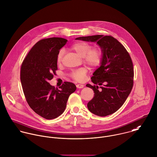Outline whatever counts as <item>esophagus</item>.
Masks as SVG:
<instances>
[{
  "label": "esophagus",
  "mask_w": 157,
  "mask_h": 157,
  "mask_svg": "<svg viewBox=\"0 0 157 157\" xmlns=\"http://www.w3.org/2000/svg\"><path fill=\"white\" fill-rule=\"evenodd\" d=\"M76 86H77V88L80 89V88H83L84 87V85H82V84H77V85H76Z\"/></svg>",
  "instance_id": "34e87169"
}]
</instances>
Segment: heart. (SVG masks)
<instances>
[{
	"mask_svg": "<svg viewBox=\"0 0 157 157\" xmlns=\"http://www.w3.org/2000/svg\"><path fill=\"white\" fill-rule=\"evenodd\" d=\"M71 49L75 51L78 55L83 58V61L90 67H96L98 66L102 58V51L99 48H93L90 44L84 42H78L71 46ZM64 55V50L61 49L57 56V61L59 63L61 61ZM87 73L85 68H80L73 71L71 73V76L74 80L81 82L83 81Z\"/></svg>",
	"mask_w": 157,
	"mask_h": 157,
	"instance_id": "b5f03b06",
	"label": "heart"
}]
</instances>
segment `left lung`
I'll return each instance as SVG.
<instances>
[{
    "label": "left lung",
    "instance_id": "left-lung-1",
    "mask_svg": "<svg viewBox=\"0 0 157 157\" xmlns=\"http://www.w3.org/2000/svg\"><path fill=\"white\" fill-rule=\"evenodd\" d=\"M75 40L96 43L102 51L100 66L91 78L95 85H86L94 93L87 106L92 113L99 116L111 114L124 104L133 87V66L129 53L111 36L98 35Z\"/></svg>",
    "mask_w": 157,
    "mask_h": 157
}]
</instances>
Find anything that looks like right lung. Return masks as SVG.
<instances>
[{"mask_svg":"<svg viewBox=\"0 0 157 157\" xmlns=\"http://www.w3.org/2000/svg\"><path fill=\"white\" fill-rule=\"evenodd\" d=\"M67 41L56 37L39 41L21 66V82L27 102L36 113L46 119L60 116L69 96L76 90L75 85L71 82H65L59 90L49 83L57 70L59 50Z\"/></svg>","mask_w":157,"mask_h":157,"instance_id":"obj_1","label":"right lung"}]
</instances>
